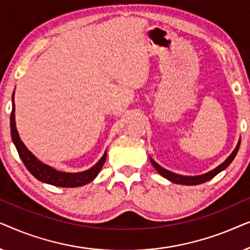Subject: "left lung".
<instances>
[{"instance_id":"1","label":"left lung","mask_w":250,"mask_h":250,"mask_svg":"<svg viewBox=\"0 0 250 250\" xmlns=\"http://www.w3.org/2000/svg\"><path fill=\"white\" fill-rule=\"evenodd\" d=\"M240 141H241V140L239 139L237 146H235L234 150H233V151H232L231 155L229 156L228 158L225 159L224 162L221 164V165H218L216 168L211 169V170H209V172H207V173H205V174H201V175H196V176L180 175V174L170 172V170H167V169L164 168V167L158 165V164H157L155 160L151 158V157H150V162H151L152 166L155 167L157 172H158L163 177H165V179L170 181V182L176 183V184H183V186H197V184L205 183V182H207V181L211 180L214 176H216L218 173H221L222 170H224L229 165H230L232 162H233L234 157L237 156V153H238L239 146H240Z\"/></svg>"}]
</instances>
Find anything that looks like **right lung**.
I'll return each instance as SVG.
<instances>
[{"label":"right lung","instance_id":"add662e5","mask_svg":"<svg viewBox=\"0 0 250 250\" xmlns=\"http://www.w3.org/2000/svg\"><path fill=\"white\" fill-rule=\"evenodd\" d=\"M16 107H15V91L12 93V111L11 117H10V128H11V138L13 145L16 146L17 151L19 153V157L21 158L22 163L25 164L27 169L29 170L30 174H33L37 180L43 183L51 184V186H56L60 188H76L82 187L85 184L90 183L93 181L95 177L98 176L99 172L104 166L107 158V150H105L104 156L101 157L100 160L92 166L91 168L83 172L78 173H68V172H61L53 168L52 166L46 165L40 159L36 158L32 152L27 149V146L23 145V142L20 139L19 133L17 131L16 126Z\"/></svg>","mask_w":250,"mask_h":250}]
</instances>
